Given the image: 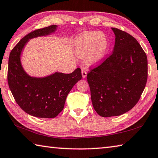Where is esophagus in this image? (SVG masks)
Returning <instances> with one entry per match:
<instances>
[{"mask_svg": "<svg viewBox=\"0 0 158 158\" xmlns=\"http://www.w3.org/2000/svg\"><path fill=\"white\" fill-rule=\"evenodd\" d=\"M81 74H82V77L83 78H85V77H86L87 75V72L85 69H83L81 70Z\"/></svg>", "mask_w": 158, "mask_h": 158, "instance_id": "esophagus-1", "label": "esophagus"}]
</instances>
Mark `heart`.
I'll list each match as a JSON object with an SVG mask.
<instances>
[{
	"instance_id": "obj_1",
	"label": "heart",
	"mask_w": 158,
	"mask_h": 158,
	"mask_svg": "<svg viewBox=\"0 0 158 158\" xmlns=\"http://www.w3.org/2000/svg\"><path fill=\"white\" fill-rule=\"evenodd\" d=\"M108 40L99 32H85L75 42V51L78 56L85 57V63L95 64L102 59L108 49Z\"/></svg>"
}]
</instances>
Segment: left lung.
Listing matches in <instances>:
<instances>
[{"mask_svg":"<svg viewBox=\"0 0 158 158\" xmlns=\"http://www.w3.org/2000/svg\"><path fill=\"white\" fill-rule=\"evenodd\" d=\"M114 50L87 74L93 108L102 117L126 113L139 100L148 77V60L135 37L112 28Z\"/></svg>","mask_w":158,"mask_h":158,"instance_id":"obj_1","label":"left lung"}]
</instances>
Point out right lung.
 Here are the masks:
<instances>
[{"instance_id": "1", "label": "right lung", "mask_w": 158, "mask_h": 158, "mask_svg": "<svg viewBox=\"0 0 158 158\" xmlns=\"http://www.w3.org/2000/svg\"><path fill=\"white\" fill-rule=\"evenodd\" d=\"M56 29V26L52 25L31 32L13 48L9 56L7 82L13 97L22 110L37 118L57 116L63 111L68 93L82 78L80 68L71 74L56 73L44 78H34L21 67V52L28 40L48 35Z\"/></svg>"}]
</instances>
